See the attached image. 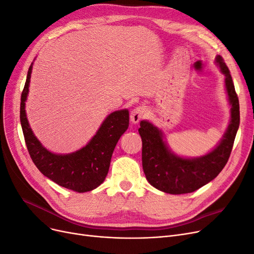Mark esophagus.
<instances>
[{
    "label": "esophagus",
    "instance_id": "esophagus-1",
    "mask_svg": "<svg viewBox=\"0 0 254 254\" xmlns=\"http://www.w3.org/2000/svg\"><path fill=\"white\" fill-rule=\"evenodd\" d=\"M146 108L145 107H137L135 108L132 112H130V121L133 122V124H138V122L141 120L145 115H146Z\"/></svg>",
    "mask_w": 254,
    "mask_h": 254
}]
</instances>
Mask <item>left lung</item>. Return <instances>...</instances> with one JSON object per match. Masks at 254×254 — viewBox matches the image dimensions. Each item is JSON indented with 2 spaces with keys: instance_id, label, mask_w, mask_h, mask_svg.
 <instances>
[{
  "instance_id": "left-lung-1",
  "label": "left lung",
  "mask_w": 254,
  "mask_h": 254,
  "mask_svg": "<svg viewBox=\"0 0 254 254\" xmlns=\"http://www.w3.org/2000/svg\"><path fill=\"white\" fill-rule=\"evenodd\" d=\"M215 63L225 76V88L231 106V119L219 144L198 158L174 154L163 140L161 129L142 120L138 132L142 139V166L146 180L155 189L171 194L192 192L217 177L226 165L240 126V103L229 69L222 56Z\"/></svg>"
}]
</instances>
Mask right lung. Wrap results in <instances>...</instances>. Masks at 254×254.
Returning <instances> with one entry per match:
<instances>
[{"label":"right lung","mask_w":254,"mask_h":254,"mask_svg":"<svg viewBox=\"0 0 254 254\" xmlns=\"http://www.w3.org/2000/svg\"><path fill=\"white\" fill-rule=\"evenodd\" d=\"M30 64L21 96L20 118L28 152L39 171L50 180L76 192L95 190L109 172L111 158L119 138L128 127V111H115L102 122L96 134L89 143L70 154H54L39 141L28 122L25 105L29 92L32 72Z\"/></svg>","instance_id":"right-lung-1"}]
</instances>
